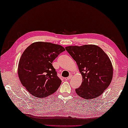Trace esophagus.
Listing matches in <instances>:
<instances>
[{"label":"esophagus","instance_id":"1","mask_svg":"<svg viewBox=\"0 0 128 128\" xmlns=\"http://www.w3.org/2000/svg\"><path fill=\"white\" fill-rule=\"evenodd\" d=\"M72 75H69V76L68 77V78H67V79H68V80H70L71 79H72Z\"/></svg>","mask_w":128,"mask_h":128}]
</instances>
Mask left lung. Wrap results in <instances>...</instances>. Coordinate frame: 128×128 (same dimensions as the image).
Instances as JSON below:
<instances>
[{"label":"left lung","instance_id":"obj_1","mask_svg":"<svg viewBox=\"0 0 128 128\" xmlns=\"http://www.w3.org/2000/svg\"><path fill=\"white\" fill-rule=\"evenodd\" d=\"M67 52L76 62L82 75V83L75 90L84 99L99 97L108 87L113 77V66L106 54L98 46H69Z\"/></svg>","mask_w":128,"mask_h":128}]
</instances>
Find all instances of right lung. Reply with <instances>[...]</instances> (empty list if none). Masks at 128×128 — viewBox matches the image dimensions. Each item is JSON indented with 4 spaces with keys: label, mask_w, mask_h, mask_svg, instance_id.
<instances>
[{
    "label": "right lung",
    "mask_w": 128,
    "mask_h": 128,
    "mask_svg": "<svg viewBox=\"0 0 128 128\" xmlns=\"http://www.w3.org/2000/svg\"><path fill=\"white\" fill-rule=\"evenodd\" d=\"M64 48L60 45L36 42L24 50L18 65L21 83L35 97H48L58 90L61 84L52 62Z\"/></svg>",
    "instance_id": "right-lung-1"
}]
</instances>
